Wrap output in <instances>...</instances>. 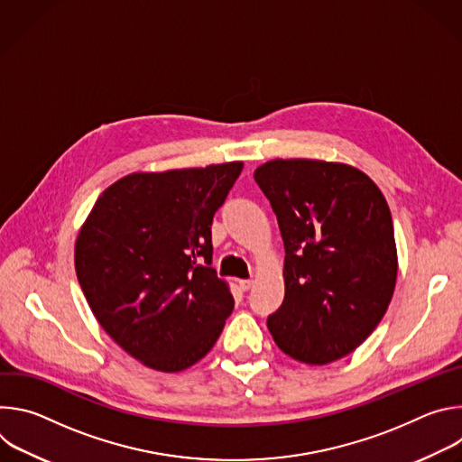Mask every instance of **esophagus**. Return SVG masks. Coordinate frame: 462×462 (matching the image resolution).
<instances>
[{
    "label": "esophagus",
    "instance_id": "esophagus-1",
    "mask_svg": "<svg viewBox=\"0 0 462 462\" xmlns=\"http://www.w3.org/2000/svg\"><path fill=\"white\" fill-rule=\"evenodd\" d=\"M237 285H239V289H241L243 292H246V291H250V289H252L254 282H252V280H239V282H237Z\"/></svg>",
    "mask_w": 462,
    "mask_h": 462
}]
</instances>
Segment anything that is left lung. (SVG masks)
<instances>
[{
    "mask_svg": "<svg viewBox=\"0 0 462 462\" xmlns=\"http://www.w3.org/2000/svg\"><path fill=\"white\" fill-rule=\"evenodd\" d=\"M254 179L285 245V298L267 319L289 356L323 365L353 353L383 318L397 282L389 207L360 170L276 159Z\"/></svg>",
    "mask_w": 462,
    "mask_h": 462,
    "instance_id": "1",
    "label": "left lung"
}]
</instances>
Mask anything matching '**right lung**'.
<instances>
[{"label": "right lung", "instance_id": "right-lung-1", "mask_svg": "<svg viewBox=\"0 0 462 462\" xmlns=\"http://www.w3.org/2000/svg\"><path fill=\"white\" fill-rule=\"evenodd\" d=\"M243 162L134 173L84 223L75 267L104 331L144 365L177 373L217 342L234 298L212 269V221Z\"/></svg>", "mask_w": 462, "mask_h": 462}]
</instances>
